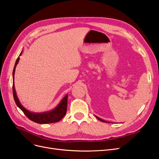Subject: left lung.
I'll return each mask as SVG.
<instances>
[{"mask_svg":"<svg viewBox=\"0 0 159 159\" xmlns=\"http://www.w3.org/2000/svg\"><path fill=\"white\" fill-rule=\"evenodd\" d=\"M96 118H97V119H98V120H99L100 121H102V122H106V121H104V120H102V119L99 118V117H96Z\"/></svg>","mask_w":159,"mask_h":159,"instance_id":"left-lung-1","label":"left lung"}]
</instances>
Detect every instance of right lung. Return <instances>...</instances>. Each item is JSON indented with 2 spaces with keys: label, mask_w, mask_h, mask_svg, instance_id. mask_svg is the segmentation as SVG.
I'll list each match as a JSON object with an SVG mask.
<instances>
[{
  "label": "right lung",
  "mask_w": 159,
  "mask_h": 159,
  "mask_svg": "<svg viewBox=\"0 0 159 159\" xmlns=\"http://www.w3.org/2000/svg\"><path fill=\"white\" fill-rule=\"evenodd\" d=\"M21 53L20 55H21ZM20 59V56L17 58L16 63H15L12 76H13V80L14 78V73H15V69H16V65L18 64V61ZM12 92H13V96L15 102L17 105V106L21 110L24 114L28 117V118L30 120H32L35 123H38V124H52V123L55 122H58L63 117L65 116V115L66 113V107H67V98H68V95L66 94L63 100L61 101L59 104L55 107V108L49 112H44V113H39V114H35V113H32L29 111H28L26 109H25L24 107L20 103L19 100L16 94V91H15L14 89V81H13V84H12Z\"/></svg>",
  "instance_id": "right-lung-1"
}]
</instances>
